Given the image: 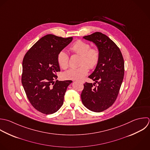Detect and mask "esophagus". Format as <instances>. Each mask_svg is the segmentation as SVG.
I'll list each match as a JSON object with an SVG mask.
<instances>
[{"instance_id": "esophagus-1", "label": "esophagus", "mask_w": 150, "mask_h": 150, "mask_svg": "<svg viewBox=\"0 0 150 150\" xmlns=\"http://www.w3.org/2000/svg\"><path fill=\"white\" fill-rule=\"evenodd\" d=\"M80 82H81L82 83H85V81H83V80H82V81H80Z\"/></svg>"}]
</instances>
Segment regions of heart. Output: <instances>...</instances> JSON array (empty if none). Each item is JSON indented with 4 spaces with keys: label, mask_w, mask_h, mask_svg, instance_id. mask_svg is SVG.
Here are the masks:
<instances>
[{
    "label": "heart",
    "mask_w": 150,
    "mask_h": 150,
    "mask_svg": "<svg viewBox=\"0 0 150 150\" xmlns=\"http://www.w3.org/2000/svg\"><path fill=\"white\" fill-rule=\"evenodd\" d=\"M70 49L75 53L82 55L81 60L82 66L67 70L64 73V77L68 79L79 80L88 74V67L93 69L97 66L99 61V52L96 48H91L88 43L81 40L75 41L71 46ZM57 59L61 68L65 69L68 67L69 57L64 51H61L58 53Z\"/></svg>",
    "instance_id": "1"
}]
</instances>
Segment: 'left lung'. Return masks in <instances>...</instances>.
Returning <instances> with one entry per match:
<instances>
[{
  "instance_id": "8db88e82",
  "label": "left lung",
  "mask_w": 150,
  "mask_h": 150,
  "mask_svg": "<svg viewBox=\"0 0 150 150\" xmlns=\"http://www.w3.org/2000/svg\"><path fill=\"white\" fill-rule=\"evenodd\" d=\"M93 42L99 52V61L89 78L94 83L86 82L81 93L83 105L95 112H103L115 102L125 74V62L117 45L106 35L96 32L83 37ZM98 83L95 87L93 85Z\"/></svg>"
}]
</instances>
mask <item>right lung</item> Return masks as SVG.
<instances>
[{
    "label": "right lung",
    "instance_id": "1",
    "mask_svg": "<svg viewBox=\"0 0 150 150\" xmlns=\"http://www.w3.org/2000/svg\"><path fill=\"white\" fill-rule=\"evenodd\" d=\"M72 40L73 37L47 34L24 55L21 83L31 105L42 113L52 114L61 108L67 88L72 82L71 80L54 81L60 71L58 54Z\"/></svg>",
    "mask_w": 150,
    "mask_h": 150
}]
</instances>
